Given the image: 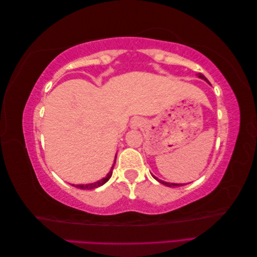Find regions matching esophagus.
<instances>
[{"label": "esophagus", "mask_w": 257, "mask_h": 257, "mask_svg": "<svg viewBox=\"0 0 257 257\" xmlns=\"http://www.w3.org/2000/svg\"><path fill=\"white\" fill-rule=\"evenodd\" d=\"M143 120L141 118H134L131 121V127L132 128H138L143 125Z\"/></svg>", "instance_id": "34e87169"}]
</instances>
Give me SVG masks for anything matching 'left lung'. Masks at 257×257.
<instances>
[{
    "mask_svg": "<svg viewBox=\"0 0 257 257\" xmlns=\"http://www.w3.org/2000/svg\"><path fill=\"white\" fill-rule=\"evenodd\" d=\"M198 77H199V78H201V79L206 80V81L209 83L208 79L206 78V77H205L203 74H198ZM152 177L155 179V180H158L160 183L164 184V185H166V186H169V188H172V186H182V185H185V183H169V182H165V181H163V180H160V179H158L157 177H154L153 175H152Z\"/></svg>",
    "mask_w": 257,
    "mask_h": 257,
    "instance_id": "1",
    "label": "left lung"
}]
</instances>
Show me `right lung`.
Returning <instances> with one entry per match:
<instances>
[{
	"mask_svg": "<svg viewBox=\"0 0 257 257\" xmlns=\"http://www.w3.org/2000/svg\"><path fill=\"white\" fill-rule=\"evenodd\" d=\"M115 158H116V154H115ZM114 164H115V160H114L113 165H112V167H111V169H110V172L107 174V176H106L105 178L100 179L99 181H96V182H94V183H89V184H72V185L75 186V188H78V189H81V190H93V189L98 188V186H102L103 184H105V183L110 179V177H111V175H112V169H113Z\"/></svg>",
	"mask_w": 257,
	"mask_h": 257,
	"instance_id": "add662e5",
	"label": "right lung"
}]
</instances>
